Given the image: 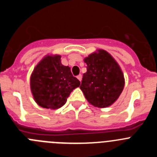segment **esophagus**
Returning <instances> with one entry per match:
<instances>
[{
    "instance_id": "esophagus-1",
    "label": "esophagus",
    "mask_w": 157,
    "mask_h": 157,
    "mask_svg": "<svg viewBox=\"0 0 157 157\" xmlns=\"http://www.w3.org/2000/svg\"><path fill=\"white\" fill-rule=\"evenodd\" d=\"M82 75H78L77 76V78H78V80H79L80 82L82 81Z\"/></svg>"
}]
</instances>
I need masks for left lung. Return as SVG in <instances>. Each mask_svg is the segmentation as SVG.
<instances>
[{"label":"left lung","mask_w":157,"mask_h":157,"mask_svg":"<svg viewBox=\"0 0 157 157\" xmlns=\"http://www.w3.org/2000/svg\"><path fill=\"white\" fill-rule=\"evenodd\" d=\"M87 71L80 89L94 107L104 109L114 104L123 92L125 79L119 63L110 53L98 49L84 59Z\"/></svg>","instance_id":"8db88e82"}]
</instances>
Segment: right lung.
<instances>
[{
    "label": "right lung",
    "mask_w": 157,
    "mask_h": 157,
    "mask_svg": "<svg viewBox=\"0 0 157 157\" xmlns=\"http://www.w3.org/2000/svg\"><path fill=\"white\" fill-rule=\"evenodd\" d=\"M61 56L47 55L30 75V90L36 103L45 109L61 108L71 93L80 86L71 68L61 63Z\"/></svg>",
    "instance_id": "right-lung-1"
}]
</instances>
